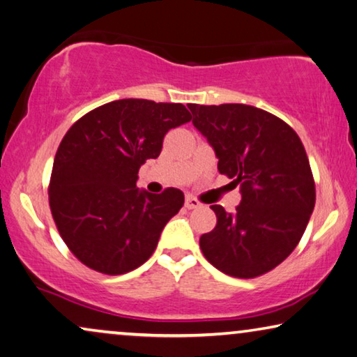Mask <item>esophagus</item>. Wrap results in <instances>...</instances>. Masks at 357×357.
<instances>
[{"instance_id": "34e87169", "label": "esophagus", "mask_w": 357, "mask_h": 357, "mask_svg": "<svg viewBox=\"0 0 357 357\" xmlns=\"http://www.w3.org/2000/svg\"><path fill=\"white\" fill-rule=\"evenodd\" d=\"M185 207H186V209H197V207H201V202L193 196H186L185 197Z\"/></svg>"}]
</instances>
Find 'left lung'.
I'll return each instance as SVG.
<instances>
[{
    "label": "left lung",
    "mask_w": 357,
    "mask_h": 357,
    "mask_svg": "<svg viewBox=\"0 0 357 357\" xmlns=\"http://www.w3.org/2000/svg\"><path fill=\"white\" fill-rule=\"evenodd\" d=\"M193 124L215 150L218 172L241 186L234 213L213 204L217 225L199 238L207 261L233 278L261 276L297 248L314 209L316 186L297 132L244 103H190Z\"/></svg>",
    "instance_id": "obj_1"
}]
</instances>
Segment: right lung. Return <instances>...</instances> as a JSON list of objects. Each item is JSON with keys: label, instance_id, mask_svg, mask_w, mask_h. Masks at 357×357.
<instances>
[{"label": "right lung", "instance_id": "1", "mask_svg": "<svg viewBox=\"0 0 357 357\" xmlns=\"http://www.w3.org/2000/svg\"><path fill=\"white\" fill-rule=\"evenodd\" d=\"M191 121L182 103L123 98L79 118L60 142L49 182L59 234L91 270L116 276L155 252L183 193L137 188L139 169L160 156L169 130Z\"/></svg>", "mask_w": 357, "mask_h": 357}]
</instances>
